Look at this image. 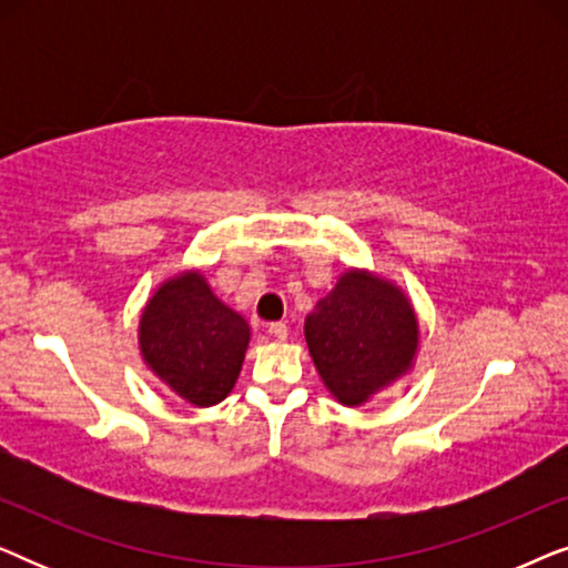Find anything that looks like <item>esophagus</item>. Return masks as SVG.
I'll return each mask as SVG.
<instances>
[{
	"mask_svg": "<svg viewBox=\"0 0 568 568\" xmlns=\"http://www.w3.org/2000/svg\"><path fill=\"white\" fill-rule=\"evenodd\" d=\"M268 333L274 338H278V341H284L286 338V323H271L268 325Z\"/></svg>",
	"mask_w": 568,
	"mask_h": 568,
	"instance_id": "34e87169",
	"label": "esophagus"
}]
</instances>
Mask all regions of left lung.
Listing matches in <instances>:
<instances>
[{
	"mask_svg": "<svg viewBox=\"0 0 568 568\" xmlns=\"http://www.w3.org/2000/svg\"><path fill=\"white\" fill-rule=\"evenodd\" d=\"M305 341L323 385L354 408L414 367L418 321L400 286L348 268L305 317Z\"/></svg>",
	"mask_w": 568,
	"mask_h": 568,
	"instance_id": "left-lung-1",
	"label": "left lung"
}]
</instances>
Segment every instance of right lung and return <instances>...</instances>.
<instances>
[{"mask_svg": "<svg viewBox=\"0 0 568 568\" xmlns=\"http://www.w3.org/2000/svg\"><path fill=\"white\" fill-rule=\"evenodd\" d=\"M251 341V325L224 305L201 271L162 282L139 321L142 359L162 383L191 406L227 398L237 383Z\"/></svg>", "mask_w": 568, "mask_h": 568, "instance_id": "add662e5", "label": "right lung"}]
</instances>
